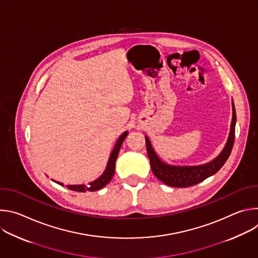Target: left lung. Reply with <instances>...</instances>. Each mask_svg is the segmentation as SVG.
<instances>
[{
	"mask_svg": "<svg viewBox=\"0 0 258 258\" xmlns=\"http://www.w3.org/2000/svg\"><path fill=\"white\" fill-rule=\"evenodd\" d=\"M232 110H233V118L231 123V130L229 134L228 141L224 147L222 152L219 153L217 157L213 160L201 164V165H193V166H178V165H171L164 161H162L156 152L154 151L152 144L148 137H145L146 139V147H147V153H148L151 168L155 176L164 182L165 185L174 187V188H186L190 186L197 185L205 178L213 175L216 173L223 165L228 160L233 145L235 141V126H236V110L235 105L232 100Z\"/></svg>",
	"mask_w": 258,
	"mask_h": 258,
	"instance_id": "8db88e82",
	"label": "left lung"
}]
</instances>
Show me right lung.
<instances>
[{
    "label": "right lung",
    "instance_id": "1",
    "mask_svg": "<svg viewBox=\"0 0 258 258\" xmlns=\"http://www.w3.org/2000/svg\"><path fill=\"white\" fill-rule=\"evenodd\" d=\"M128 132H124L123 134H121V136L118 138L114 148L111 152V154H110V157L108 159V163H107V166L104 170V172L95 180L89 182V185H67V188L69 190H72V191H77V192H86V191H90V192H94V191H98L102 188H104L107 183L111 180L113 174H114V171H115V161H116V158L118 156V153H119V150H120V147L124 141V139L126 138ZM53 181L57 182L58 185L60 186H63V182H60V181H57V180H54Z\"/></svg>",
    "mask_w": 258,
    "mask_h": 258
}]
</instances>
